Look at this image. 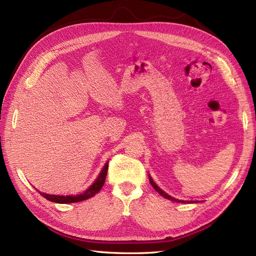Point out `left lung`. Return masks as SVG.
<instances>
[{"label":"left lung","instance_id":"1","mask_svg":"<svg viewBox=\"0 0 256 256\" xmlns=\"http://www.w3.org/2000/svg\"><path fill=\"white\" fill-rule=\"evenodd\" d=\"M150 177V184H152V186L154 187V189L156 190L160 196H162L164 198H168V200H173V202H177V203H193L194 202V200H180V198H173V196H168V194H166V193L164 191V190H161L158 186L154 184V182L152 180V178L150 177V176H148Z\"/></svg>","mask_w":256,"mask_h":256}]
</instances>
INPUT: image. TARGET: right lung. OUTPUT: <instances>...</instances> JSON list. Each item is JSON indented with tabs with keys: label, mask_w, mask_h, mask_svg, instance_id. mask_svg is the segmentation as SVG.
I'll list each match as a JSON object with an SVG mask.
<instances>
[{
	"label": "right lung",
	"mask_w": 256,
	"mask_h": 256,
	"mask_svg": "<svg viewBox=\"0 0 256 256\" xmlns=\"http://www.w3.org/2000/svg\"><path fill=\"white\" fill-rule=\"evenodd\" d=\"M109 164V162H106V164H104V166L102 170V172H100V174L96 178V180L92 182L90 187L85 190L83 193H80V194H76V196H52V194H47V193L40 192V196H42L44 198L51 200V202L60 203V204L81 202V200L92 198L95 194H97L99 190L102 188V186L104 184L106 173H108V168H109V164Z\"/></svg>",
	"instance_id": "right-lung-1"
}]
</instances>
